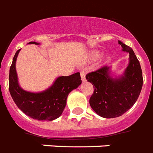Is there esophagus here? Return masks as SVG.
Masks as SVG:
<instances>
[{
    "label": "esophagus",
    "instance_id": "obj_1",
    "mask_svg": "<svg viewBox=\"0 0 153 153\" xmlns=\"http://www.w3.org/2000/svg\"><path fill=\"white\" fill-rule=\"evenodd\" d=\"M81 78H82V81L83 82H85L86 81L85 73L84 71H81Z\"/></svg>",
    "mask_w": 153,
    "mask_h": 153
}]
</instances>
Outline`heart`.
Wrapping results in <instances>:
<instances>
[{"instance_id": "obj_1", "label": "heart", "mask_w": 153, "mask_h": 153, "mask_svg": "<svg viewBox=\"0 0 153 153\" xmlns=\"http://www.w3.org/2000/svg\"><path fill=\"white\" fill-rule=\"evenodd\" d=\"M99 52H93L92 54H91V57H92V58H98V57L99 56Z\"/></svg>"}]
</instances>
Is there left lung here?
I'll return each mask as SVG.
<instances>
[{"instance_id":"1","label":"left lung","mask_w":153,"mask_h":153,"mask_svg":"<svg viewBox=\"0 0 153 153\" xmlns=\"http://www.w3.org/2000/svg\"><path fill=\"white\" fill-rule=\"evenodd\" d=\"M119 44L123 51L129 54V63L122 76L112 78L111 67L106 65L85 76L94 87L90 105L99 116L106 119L121 116L132 108L143 84L140 63L133 50L120 41Z\"/></svg>"}]
</instances>
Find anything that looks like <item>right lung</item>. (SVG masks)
Returning a JSON list of instances; mask_svg holds the SVG:
<instances>
[{"mask_svg":"<svg viewBox=\"0 0 153 153\" xmlns=\"http://www.w3.org/2000/svg\"><path fill=\"white\" fill-rule=\"evenodd\" d=\"M28 44L39 45L35 42ZM20 50L14 54L9 72V91L13 100L24 113L36 120L52 121L58 119L64 111L68 94L82 84L80 73L61 76L45 91L34 93L22 89L18 84L15 68Z\"/></svg>","mask_w":153,"mask_h":153,"instance_id":"obj_1","label":"right lung"}]
</instances>
